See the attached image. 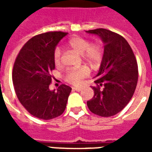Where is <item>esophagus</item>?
I'll return each instance as SVG.
<instances>
[{
    "instance_id": "obj_1",
    "label": "esophagus",
    "mask_w": 152,
    "mask_h": 152,
    "mask_svg": "<svg viewBox=\"0 0 152 152\" xmlns=\"http://www.w3.org/2000/svg\"><path fill=\"white\" fill-rule=\"evenodd\" d=\"M72 89L73 90H76V91H80L82 89L80 87H73Z\"/></svg>"
}]
</instances>
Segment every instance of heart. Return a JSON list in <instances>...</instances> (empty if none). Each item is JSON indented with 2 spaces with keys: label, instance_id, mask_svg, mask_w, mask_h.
Listing matches in <instances>:
<instances>
[{
  "label": "heart",
  "instance_id": "obj_1",
  "mask_svg": "<svg viewBox=\"0 0 152 152\" xmlns=\"http://www.w3.org/2000/svg\"><path fill=\"white\" fill-rule=\"evenodd\" d=\"M67 46L75 52L81 54L84 62L92 68L100 65L103 58V48L99 43H90L89 40L80 37H73L67 41ZM53 60L56 66L61 63V51L58 48L53 50ZM88 76V70L85 67L67 70L64 74V80L72 85H79Z\"/></svg>",
  "mask_w": 152,
  "mask_h": 152
}]
</instances>
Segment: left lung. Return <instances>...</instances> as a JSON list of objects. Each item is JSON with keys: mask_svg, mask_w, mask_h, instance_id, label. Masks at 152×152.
Segmentation results:
<instances>
[{"mask_svg": "<svg viewBox=\"0 0 152 152\" xmlns=\"http://www.w3.org/2000/svg\"><path fill=\"white\" fill-rule=\"evenodd\" d=\"M99 35L104 43V54L92 86L94 97L87 102L89 111L102 117L121 112L134 95L138 79L135 55L129 44L115 32L98 28L86 31Z\"/></svg>", "mask_w": 152, "mask_h": 152, "instance_id": "8db88e82", "label": "left lung"}]
</instances>
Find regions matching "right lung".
Segmentation results:
<instances>
[{"label": "right lung", "instance_id": "add662e5", "mask_svg": "<svg viewBox=\"0 0 152 152\" xmlns=\"http://www.w3.org/2000/svg\"><path fill=\"white\" fill-rule=\"evenodd\" d=\"M67 32L49 31L27 41L15 61L12 80L17 98L33 116L51 120L63 114L72 88L61 85L57 90L49 89L52 71L55 68L53 50Z\"/></svg>", "mask_w": 152, "mask_h": 152}]
</instances>
